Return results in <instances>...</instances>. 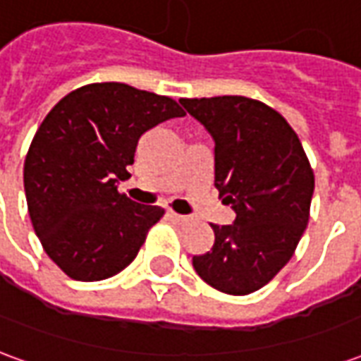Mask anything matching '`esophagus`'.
<instances>
[{
  "label": "esophagus",
  "mask_w": 361,
  "mask_h": 361,
  "mask_svg": "<svg viewBox=\"0 0 361 361\" xmlns=\"http://www.w3.org/2000/svg\"><path fill=\"white\" fill-rule=\"evenodd\" d=\"M168 216H170L176 224H188L189 220H191L189 216H183V214H178V212H173V211L168 212Z\"/></svg>",
  "instance_id": "34e87169"
}]
</instances>
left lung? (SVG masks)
<instances>
[{
	"label": "left lung",
	"instance_id": "obj_1",
	"mask_svg": "<svg viewBox=\"0 0 361 361\" xmlns=\"http://www.w3.org/2000/svg\"><path fill=\"white\" fill-rule=\"evenodd\" d=\"M214 139V185L234 224L193 257L197 274L224 294L269 284L294 255L310 220L315 176L295 131L271 106L245 96L181 98Z\"/></svg>",
	"mask_w": 361,
	"mask_h": 361
}]
</instances>
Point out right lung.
Segmentation results:
<instances>
[{
  "label": "right lung",
  "mask_w": 361,
  "mask_h": 361,
  "mask_svg": "<svg viewBox=\"0 0 361 361\" xmlns=\"http://www.w3.org/2000/svg\"><path fill=\"white\" fill-rule=\"evenodd\" d=\"M181 116L170 96L92 82L44 118L25 158V193L44 251L69 279H110L137 257L164 209L133 203L118 181L131 178L141 135Z\"/></svg>",
  "instance_id": "add662e5"
}]
</instances>
